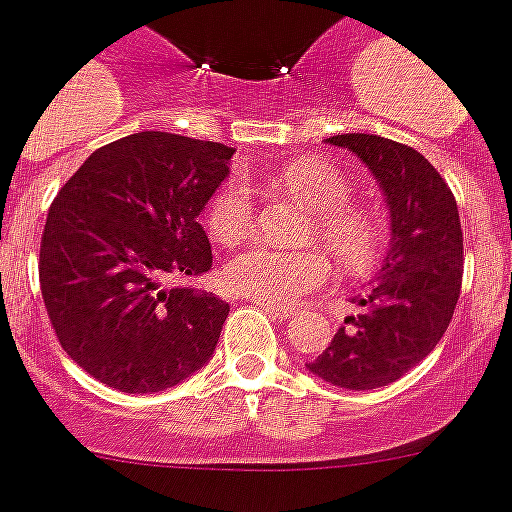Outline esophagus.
Listing matches in <instances>:
<instances>
[{"instance_id":"obj_1","label":"esophagus","mask_w":512,"mask_h":512,"mask_svg":"<svg viewBox=\"0 0 512 512\" xmlns=\"http://www.w3.org/2000/svg\"><path fill=\"white\" fill-rule=\"evenodd\" d=\"M260 305H263V310L276 315L278 321H286V318H294V315H297V310H294L292 305H276V302H263V299H260Z\"/></svg>"}]
</instances>
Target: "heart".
Listing matches in <instances>:
<instances>
[{
  "label": "heart",
  "mask_w": 512,
  "mask_h": 512,
  "mask_svg": "<svg viewBox=\"0 0 512 512\" xmlns=\"http://www.w3.org/2000/svg\"><path fill=\"white\" fill-rule=\"evenodd\" d=\"M270 184L289 191L313 210L307 234L318 236L344 270L371 268L381 252V231L371 213L344 205L350 184L339 168L323 160L289 162L270 173ZM255 215L252 191L242 178H231L215 191L207 207V228L223 244L249 234ZM328 257L318 247L278 249L255 244L228 260L223 281L234 294L263 302H294L326 284Z\"/></svg>",
  "instance_id": "b5f03b06"
}]
</instances>
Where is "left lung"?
<instances>
[{"label": "left lung", "instance_id": "1", "mask_svg": "<svg viewBox=\"0 0 512 512\" xmlns=\"http://www.w3.org/2000/svg\"><path fill=\"white\" fill-rule=\"evenodd\" d=\"M326 141L368 165L389 207L392 247L355 297L360 315L307 363L328 384L363 392L402 378L439 344L460 297L463 231L450 186L418 149L373 134Z\"/></svg>", "mask_w": 512, "mask_h": 512}]
</instances>
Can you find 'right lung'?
I'll list each match as a JSON object with an SVG mask.
<instances>
[{
    "label": "right lung",
    "instance_id": "right-lung-1",
    "mask_svg": "<svg viewBox=\"0 0 512 512\" xmlns=\"http://www.w3.org/2000/svg\"><path fill=\"white\" fill-rule=\"evenodd\" d=\"M231 155L218 141L141 131L91 152L57 191L41 297L62 350L102 384L162 392L213 357L228 305L168 281L213 268L197 218Z\"/></svg>",
    "mask_w": 512,
    "mask_h": 512
}]
</instances>
